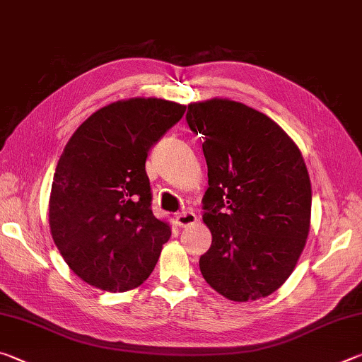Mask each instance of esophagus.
Segmentation results:
<instances>
[{
	"label": "esophagus",
	"instance_id": "1",
	"mask_svg": "<svg viewBox=\"0 0 362 362\" xmlns=\"http://www.w3.org/2000/svg\"><path fill=\"white\" fill-rule=\"evenodd\" d=\"M196 220H198V218H196L193 211H182L175 216V223L182 226V228H185V226L196 223Z\"/></svg>",
	"mask_w": 362,
	"mask_h": 362
}]
</instances>
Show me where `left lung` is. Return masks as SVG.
I'll return each mask as SVG.
<instances>
[{
    "label": "left lung",
    "mask_w": 362,
    "mask_h": 362,
    "mask_svg": "<svg viewBox=\"0 0 362 362\" xmlns=\"http://www.w3.org/2000/svg\"><path fill=\"white\" fill-rule=\"evenodd\" d=\"M187 122L204 136L209 177L203 220L212 244L199 259L203 278L233 302L267 297L291 276L308 238L302 153L272 118L235 100L189 103Z\"/></svg>",
    "instance_id": "1"
}]
</instances>
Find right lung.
Returning a JSON list of instances; mask_svg holds the SVG:
<instances>
[{
	"instance_id": "obj_1",
	"label": "right lung",
	"mask_w": 362,
	"mask_h": 362,
	"mask_svg": "<svg viewBox=\"0 0 362 362\" xmlns=\"http://www.w3.org/2000/svg\"><path fill=\"white\" fill-rule=\"evenodd\" d=\"M185 110L155 97L113 102L65 145L49 226L66 265L97 289L126 292L142 284L170 238L169 223L153 216L145 161Z\"/></svg>"
}]
</instances>
